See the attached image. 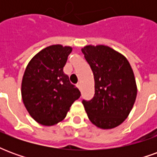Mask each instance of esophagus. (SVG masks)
<instances>
[{
	"label": "esophagus",
	"mask_w": 157,
	"mask_h": 157,
	"mask_svg": "<svg viewBox=\"0 0 157 157\" xmlns=\"http://www.w3.org/2000/svg\"><path fill=\"white\" fill-rule=\"evenodd\" d=\"M76 86H77V88H78L79 90H81V87H82V86H81V83H77V84H76Z\"/></svg>",
	"instance_id": "34e87169"
}]
</instances>
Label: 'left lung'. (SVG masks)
Returning a JSON list of instances; mask_svg holds the SVG:
<instances>
[{"instance_id":"obj_1","label":"left lung","mask_w":157,"mask_h":157,"mask_svg":"<svg viewBox=\"0 0 157 157\" xmlns=\"http://www.w3.org/2000/svg\"><path fill=\"white\" fill-rule=\"evenodd\" d=\"M94 75L95 94L82 103L90 121L103 129L115 128L124 121L136 99L137 86L128 59L105 45L82 48Z\"/></svg>"}]
</instances>
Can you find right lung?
Returning <instances> with one entry per match:
<instances>
[{
  "label": "right lung",
  "instance_id": "right-lung-1",
  "mask_svg": "<svg viewBox=\"0 0 157 157\" xmlns=\"http://www.w3.org/2000/svg\"><path fill=\"white\" fill-rule=\"evenodd\" d=\"M72 48L60 44L42 49L29 61L22 82V98L36 122L51 126L62 121L81 92L63 71Z\"/></svg>",
  "mask_w": 157,
  "mask_h": 157
}]
</instances>
